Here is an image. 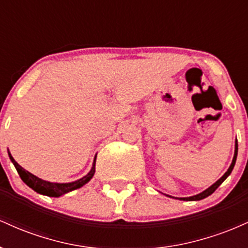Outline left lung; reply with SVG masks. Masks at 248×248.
I'll use <instances>...</instances> for the list:
<instances>
[{"instance_id":"obj_1","label":"left lung","mask_w":248,"mask_h":248,"mask_svg":"<svg viewBox=\"0 0 248 248\" xmlns=\"http://www.w3.org/2000/svg\"><path fill=\"white\" fill-rule=\"evenodd\" d=\"M237 155H238V141L235 140V149H234V156H233V160H232V163H231V166H230V168L229 169H227V171L224 173L223 176H221L220 178L218 179L217 182H216L215 184H212L211 186L210 187H207L206 190H204L203 192H201V193H198V195H195V196H191V197H184V198H178L179 201H201V199H204V198H206V197H209L210 195H212L213 192L216 191V189H217V187L220 186L221 183H223V182L225 181V179H226L227 177H229L230 176V173L232 172V170H233V168H234V164H235V161H237ZM168 196V195H167ZM169 197H171V196H169ZM173 198V197H172Z\"/></svg>"}]
</instances>
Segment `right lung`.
<instances>
[{"mask_svg":"<svg viewBox=\"0 0 248 248\" xmlns=\"http://www.w3.org/2000/svg\"><path fill=\"white\" fill-rule=\"evenodd\" d=\"M8 154H9L10 160L13 162L14 166H15L17 172H18L19 177H21L22 181H23L28 186L31 187V189L35 190L36 192L41 193V195L49 196V197H61V196L65 195V193L73 191V190L76 189H79V187L85 186L87 182H90L91 178L94 176V172H95L96 156L94 157V162H93V167L92 169H91V171L88 172L86 176H84L82 178L78 179V181L71 182V183H52V182H47L42 178H38L37 176L32 175V173L29 171H27V170L23 169V168L14 160V157L11 156V154L9 152H8Z\"/></svg>","mask_w":248,"mask_h":248,"instance_id":"add662e5","label":"right lung"}]
</instances>
